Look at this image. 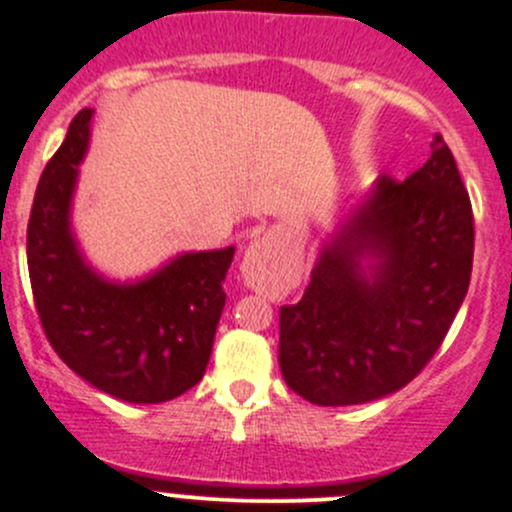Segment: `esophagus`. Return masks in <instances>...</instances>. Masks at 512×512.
<instances>
[{"instance_id": "obj_1", "label": "esophagus", "mask_w": 512, "mask_h": 512, "mask_svg": "<svg viewBox=\"0 0 512 512\" xmlns=\"http://www.w3.org/2000/svg\"><path fill=\"white\" fill-rule=\"evenodd\" d=\"M240 275L247 287L262 289V292L282 285V275L277 270L275 257H272V247L265 240H255L247 247L240 262Z\"/></svg>"}]
</instances>
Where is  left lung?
<instances>
[{
  "label": "left lung",
  "mask_w": 512,
  "mask_h": 512,
  "mask_svg": "<svg viewBox=\"0 0 512 512\" xmlns=\"http://www.w3.org/2000/svg\"><path fill=\"white\" fill-rule=\"evenodd\" d=\"M473 208L441 136L406 180L381 175L324 245L297 304L280 309V369L317 406L409 384L446 339L473 270ZM361 259H371L363 270Z\"/></svg>",
  "instance_id": "1"
}]
</instances>
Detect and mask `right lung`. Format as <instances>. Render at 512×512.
Listing matches in <instances>:
<instances>
[{"mask_svg":"<svg viewBox=\"0 0 512 512\" xmlns=\"http://www.w3.org/2000/svg\"><path fill=\"white\" fill-rule=\"evenodd\" d=\"M89 121L91 108L76 113L36 185L27 227L36 312L54 352L81 379L121 401L160 404L203 379L235 247L180 255L136 285L98 277L69 227Z\"/></svg>","mask_w":512,"mask_h":512,"instance_id":"obj_1","label":"right lung"}]
</instances>
